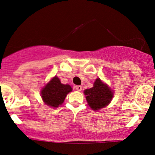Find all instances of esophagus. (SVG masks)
I'll list each match as a JSON object with an SVG mask.
<instances>
[{"instance_id":"34e87169","label":"esophagus","mask_w":155,"mask_h":155,"mask_svg":"<svg viewBox=\"0 0 155 155\" xmlns=\"http://www.w3.org/2000/svg\"><path fill=\"white\" fill-rule=\"evenodd\" d=\"M75 89H76V91H82V87L81 86V85H76V86H75Z\"/></svg>"}]
</instances>
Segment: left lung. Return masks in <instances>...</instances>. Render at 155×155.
<instances>
[{"label": "left lung", "instance_id": "obj_1", "mask_svg": "<svg viewBox=\"0 0 155 155\" xmlns=\"http://www.w3.org/2000/svg\"><path fill=\"white\" fill-rule=\"evenodd\" d=\"M84 94L88 106L95 111L109 105L113 97V91L99 78L94 82L93 87L84 91Z\"/></svg>", "mask_w": 155, "mask_h": 155}]
</instances>
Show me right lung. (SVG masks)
Returning <instances> with one entry per match:
<instances>
[{
    "label": "right lung",
    "instance_id": "right-lung-1",
    "mask_svg": "<svg viewBox=\"0 0 155 155\" xmlns=\"http://www.w3.org/2000/svg\"><path fill=\"white\" fill-rule=\"evenodd\" d=\"M70 91H72L70 85H64L57 76H54L42 89L40 95L46 105L57 108L63 104L65 97Z\"/></svg>",
    "mask_w": 155,
    "mask_h": 155
}]
</instances>
